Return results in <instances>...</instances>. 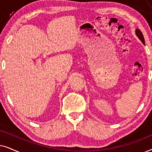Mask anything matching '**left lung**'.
<instances>
[{"label":"left lung","mask_w":152,"mask_h":152,"mask_svg":"<svg viewBox=\"0 0 152 152\" xmlns=\"http://www.w3.org/2000/svg\"><path fill=\"white\" fill-rule=\"evenodd\" d=\"M136 34L137 35V37H138L139 39L142 41L143 44H145V39H144V37H143V34L141 32V31L139 30V29H136Z\"/></svg>","instance_id":"left-lung-1"}]
</instances>
